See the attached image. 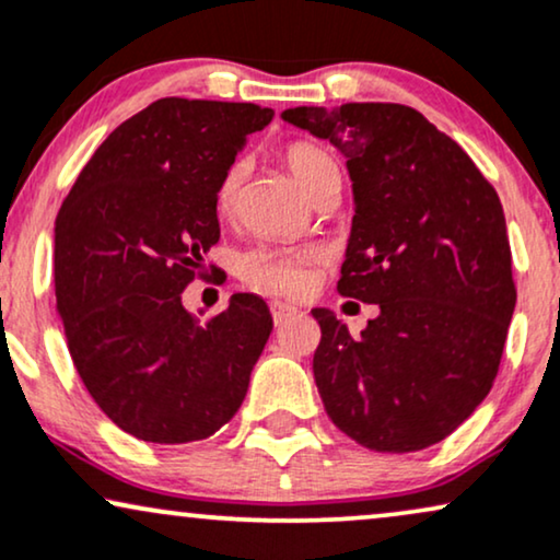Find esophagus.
I'll use <instances>...</instances> for the list:
<instances>
[{"label":"esophagus","instance_id":"obj_1","mask_svg":"<svg viewBox=\"0 0 560 560\" xmlns=\"http://www.w3.org/2000/svg\"><path fill=\"white\" fill-rule=\"evenodd\" d=\"M270 311H272L275 324H282V322H285V318L298 314V308L293 306V303H282V301H272L270 303Z\"/></svg>","mask_w":560,"mask_h":560}]
</instances>
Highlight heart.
Instances as JSON below:
<instances>
[{
	"label": "heart",
	"instance_id": "heart-1",
	"mask_svg": "<svg viewBox=\"0 0 560 560\" xmlns=\"http://www.w3.org/2000/svg\"><path fill=\"white\" fill-rule=\"evenodd\" d=\"M285 162L306 192H311L316 179L334 166L331 159L326 156L322 149L311 147V143H290L285 149ZM244 177L246 164L242 159H236V162H231L226 170H223L213 195L218 215H234V210L238 208V195H242ZM308 259V254L280 249V246H254V249L244 252L242 257H238V272H242V278L246 282H252V285L257 288L275 290V293H295V290H301L303 282H306Z\"/></svg>",
	"mask_w": 560,
	"mask_h": 560
}]
</instances>
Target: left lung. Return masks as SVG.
<instances>
[{"instance_id": "8db88e82", "label": "left lung", "mask_w": 560, "mask_h": 560, "mask_svg": "<svg viewBox=\"0 0 560 560\" xmlns=\"http://www.w3.org/2000/svg\"><path fill=\"white\" fill-rule=\"evenodd\" d=\"M290 126L342 151L354 215L337 290L381 314L360 337L314 308V377L347 438L413 453L489 396L517 290L499 195L453 138L413 107H290Z\"/></svg>"}]
</instances>
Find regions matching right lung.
Returning a JSON list of instances; mask_svg holds the SVG:
<instances>
[{
	"mask_svg": "<svg viewBox=\"0 0 560 560\" xmlns=\"http://www.w3.org/2000/svg\"><path fill=\"white\" fill-rule=\"evenodd\" d=\"M272 115L156 100L100 143L58 210L56 308L71 360L94 404L138 440L183 445L221 430L270 339L259 295H231L200 322L183 290L221 238L218 179Z\"/></svg>",
	"mask_w": 560,
	"mask_h": 560,
	"instance_id": "right-lung-1",
	"label": "right lung"
}]
</instances>
